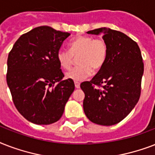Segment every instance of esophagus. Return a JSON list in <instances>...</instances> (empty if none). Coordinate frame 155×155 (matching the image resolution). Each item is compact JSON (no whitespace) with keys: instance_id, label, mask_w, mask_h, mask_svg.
Listing matches in <instances>:
<instances>
[{"instance_id":"esophagus-1","label":"esophagus","mask_w":155,"mask_h":155,"mask_svg":"<svg viewBox=\"0 0 155 155\" xmlns=\"http://www.w3.org/2000/svg\"><path fill=\"white\" fill-rule=\"evenodd\" d=\"M75 87H76L77 89L80 88V83H79V82H75Z\"/></svg>"}]
</instances>
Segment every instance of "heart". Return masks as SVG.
Masks as SVG:
<instances>
[{
  "label": "heart",
  "mask_w": 155,
  "mask_h": 155,
  "mask_svg": "<svg viewBox=\"0 0 155 155\" xmlns=\"http://www.w3.org/2000/svg\"><path fill=\"white\" fill-rule=\"evenodd\" d=\"M108 47L105 39L91 36L76 37L69 43V51L61 48L57 51L56 58L61 68L69 69L78 57V65L65 74L66 78L75 82L87 78L94 71L101 69L106 62Z\"/></svg>",
  "instance_id": "obj_1"
}]
</instances>
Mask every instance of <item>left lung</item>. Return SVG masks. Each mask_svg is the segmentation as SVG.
<instances>
[{"instance_id": "1", "label": "left lung", "mask_w": 155, "mask_h": 155, "mask_svg": "<svg viewBox=\"0 0 155 155\" xmlns=\"http://www.w3.org/2000/svg\"><path fill=\"white\" fill-rule=\"evenodd\" d=\"M101 32L108 47L106 62L91 81L80 86L85 93L83 109L87 118L109 126L120 122L137 104L144 64L137 44L122 32L102 27L87 34Z\"/></svg>"}]
</instances>
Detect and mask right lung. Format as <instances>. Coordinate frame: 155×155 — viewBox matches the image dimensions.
<instances>
[{
    "instance_id": "obj_1",
    "label": "right lung",
    "mask_w": 155,
    "mask_h": 155,
    "mask_svg": "<svg viewBox=\"0 0 155 155\" xmlns=\"http://www.w3.org/2000/svg\"><path fill=\"white\" fill-rule=\"evenodd\" d=\"M69 35L50 26H38L19 37L9 51L7 84L18 111L31 123L59 120L74 92V81H62L64 75L56 58Z\"/></svg>"
}]
</instances>
